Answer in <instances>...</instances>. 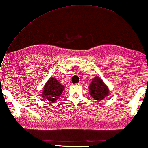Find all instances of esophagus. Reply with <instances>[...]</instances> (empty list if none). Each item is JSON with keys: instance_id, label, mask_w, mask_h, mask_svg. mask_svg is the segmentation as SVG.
Wrapping results in <instances>:
<instances>
[{"instance_id": "obj_1", "label": "esophagus", "mask_w": 148, "mask_h": 148, "mask_svg": "<svg viewBox=\"0 0 148 148\" xmlns=\"http://www.w3.org/2000/svg\"><path fill=\"white\" fill-rule=\"evenodd\" d=\"M83 82H84L83 81H79V83H78L77 84H78V85H80V86H81V85H83V83H84Z\"/></svg>"}]
</instances>
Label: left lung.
<instances>
[{
  "mask_svg": "<svg viewBox=\"0 0 148 148\" xmlns=\"http://www.w3.org/2000/svg\"><path fill=\"white\" fill-rule=\"evenodd\" d=\"M88 88L90 95L96 100H103L109 95V88L98 76L93 78Z\"/></svg>",
  "mask_w": 148,
  "mask_h": 148,
  "instance_id": "1",
  "label": "left lung"
}]
</instances>
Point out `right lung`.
Masks as SVG:
<instances>
[{"label": "right lung", "mask_w": 148, "mask_h": 148, "mask_svg": "<svg viewBox=\"0 0 148 148\" xmlns=\"http://www.w3.org/2000/svg\"><path fill=\"white\" fill-rule=\"evenodd\" d=\"M64 86L55 77H50L44 86L42 92V99L50 103H54L61 95Z\"/></svg>", "instance_id": "add662e5"}]
</instances>
